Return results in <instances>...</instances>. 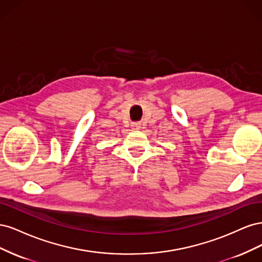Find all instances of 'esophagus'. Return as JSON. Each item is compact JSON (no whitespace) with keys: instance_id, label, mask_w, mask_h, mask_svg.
<instances>
[{"instance_id":"obj_1","label":"esophagus","mask_w":262,"mask_h":262,"mask_svg":"<svg viewBox=\"0 0 262 262\" xmlns=\"http://www.w3.org/2000/svg\"><path fill=\"white\" fill-rule=\"evenodd\" d=\"M131 126H132V129H133V130H140V129H141V123H139V122H134V123H132V124H131Z\"/></svg>"}]
</instances>
